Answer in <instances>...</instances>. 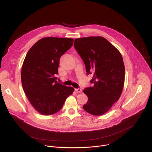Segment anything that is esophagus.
I'll return each instance as SVG.
<instances>
[{
  "mask_svg": "<svg viewBox=\"0 0 152 152\" xmlns=\"http://www.w3.org/2000/svg\"><path fill=\"white\" fill-rule=\"evenodd\" d=\"M75 91L77 92V93H81V92H82V89H81V88H77V89H75Z\"/></svg>",
  "mask_w": 152,
  "mask_h": 152,
  "instance_id": "34e87169",
  "label": "esophagus"
}]
</instances>
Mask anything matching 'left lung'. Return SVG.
<instances>
[{
	"label": "left lung",
	"instance_id": "8db88e82",
	"mask_svg": "<svg viewBox=\"0 0 152 152\" xmlns=\"http://www.w3.org/2000/svg\"><path fill=\"white\" fill-rule=\"evenodd\" d=\"M74 46L86 65L87 74H93L92 87L83 92L88 102L83 108L100 116L107 112L119 98L124 86L125 65L121 54L101 36L76 39Z\"/></svg>",
	"mask_w": 152,
	"mask_h": 152
}]
</instances>
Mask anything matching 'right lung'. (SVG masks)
Segmentation results:
<instances>
[{
	"label": "right lung",
	"mask_w": 152,
	"mask_h": 152,
	"mask_svg": "<svg viewBox=\"0 0 152 152\" xmlns=\"http://www.w3.org/2000/svg\"><path fill=\"white\" fill-rule=\"evenodd\" d=\"M71 38L44 37L27 52L21 71L22 86L31 105L43 115H51L62 108L74 90L58 83L61 56L73 44Z\"/></svg>",
	"instance_id": "obj_1"
}]
</instances>
